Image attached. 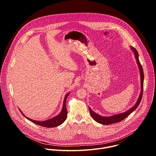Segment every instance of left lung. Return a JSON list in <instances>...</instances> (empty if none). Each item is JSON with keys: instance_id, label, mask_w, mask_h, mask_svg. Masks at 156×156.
<instances>
[{"instance_id": "left-lung-1", "label": "left lung", "mask_w": 156, "mask_h": 156, "mask_svg": "<svg viewBox=\"0 0 156 156\" xmlns=\"http://www.w3.org/2000/svg\"><path fill=\"white\" fill-rule=\"evenodd\" d=\"M133 51L134 52L135 57L136 58V61L137 63L138 64L139 66V69H140V75H141V94L139 96L138 100L137 101V102L136 103V104L133 106L131 109H129V110L126 111V112L121 114H117L115 115H112L110 117H102L101 116L98 114H97L96 113L94 112L93 111L91 110V108L90 107H89V109H90V112L91 114V115L92 116V117L93 118V119L96 121L97 122L101 123V124H103V125H110V124H112V123H115L117 122H120L121 121H122L123 119H125V118H126L132 112H133L136 108L139 105L141 99H142V96H143V83H144V73H143V69L141 66V64L139 60V58H138V51H136V49L134 48H131Z\"/></svg>"}]
</instances>
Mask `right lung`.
<instances>
[{
	"mask_svg": "<svg viewBox=\"0 0 156 156\" xmlns=\"http://www.w3.org/2000/svg\"><path fill=\"white\" fill-rule=\"evenodd\" d=\"M69 95V93H68L66 94L65 97V99H64V102H63V108L62 110L61 111V112L56 117L48 120L47 121H42V122H40V121H35L33 120L32 119H30L29 118H27L25 116V115L22 113L21 111V113L22 114V115H23L24 117H25L27 119H28V120H30L31 122H32L33 123L38 125L39 126H44V127H47V128H53V127H55L57 126L60 125L62 123H63V122L66 120V117H67V109H66V98H67L68 96Z\"/></svg>",
	"mask_w": 156,
	"mask_h": 156,
	"instance_id": "right-lung-1",
	"label": "right lung"
}]
</instances>
